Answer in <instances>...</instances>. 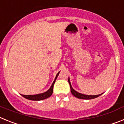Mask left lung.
<instances>
[{"label": "left lung", "mask_w": 124, "mask_h": 124, "mask_svg": "<svg viewBox=\"0 0 124 124\" xmlns=\"http://www.w3.org/2000/svg\"><path fill=\"white\" fill-rule=\"evenodd\" d=\"M68 81L70 84V87L71 93H72V94L74 96H75V97L78 98V99H95V98L98 97L100 96L102 94V93H101V94L97 95H84V94H82V93H78V92H77V91H75V90H74L73 88L72 87L70 82V80H69V78L68 79Z\"/></svg>", "instance_id": "left-lung-1"}]
</instances>
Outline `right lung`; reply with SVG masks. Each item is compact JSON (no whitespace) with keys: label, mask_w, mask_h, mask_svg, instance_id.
I'll use <instances>...</instances> for the list:
<instances>
[{"label":"right lung","mask_w":124,"mask_h":124,"mask_svg":"<svg viewBox=\"0 0 124 124\" xmlns=\"http://www.w3.org/2000/svg\"><path fill=\"white\" fill-rule=\"evenodd\" d=\"M59 74V72L57 74L54 81L53 83H52V84L50 89L47 90V92H44V93H40V94H37V95H22L24 98L27 99L31 100V101H41V100L46 99H47V98L51 96L52 93H53L54 85L55 82L56 78H57V77H58Z\"/></svg>","instance_id":"add662e5"}]
</instances>
